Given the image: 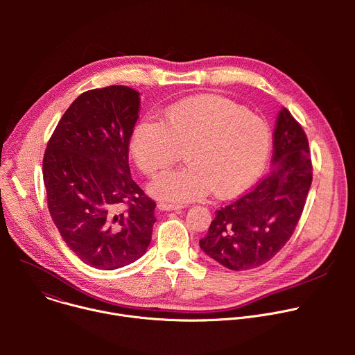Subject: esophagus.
<instances>
[{"instance_id": "esophagus-1", "label": "esophagus", "mask_w": 355, "mask_h": 355, "mask_svg": "<svg viewBox=\"0 0 355 355\" xmlns=\"http://www.w3.org/2000/svg\"><path fill=\"white\" fill-rule=\"evenodd\" d=\"M184 207L182 205H168V204H159L157 205V209L159 211H164V212H168V211H181Z\"/></svg>"}]
</instances>
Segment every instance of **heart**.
Returning a JSON list of instances; mask_svg holds the SVG:
<instances>
[{"label": "heart", "instance_id": "b5f03b06", "mask_svg": "<svg viewBox=\"0 0 355 355\" xmlns=\"http://www.w3.org/2000/svg\"><path fill=\"white\" fill-rule=\"evenodd\" d=\"M184 147L189 166L147 187L151 196L170 205L199 199L212 189L219 198L244 192L267 164L271 132L263 118L232 101L200 95L166 108L162 122L139 121L129 137V155L147 175L168 168Z\"/></svg>", "mask_w": 355, "mask_h": 355}]
</instances>
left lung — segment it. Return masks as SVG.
<instances>
[{"mask_svg": "<svg viewBox=\"0 0 355 355\" xmlns=\"http://www.w3.org/2000/svg\"><path fill=\"white\" fill-rule=\"evenodd\" d=\"M271 173L250 192L216 211L200 250L233 271L257 268L286 244L312 184L308 137L286 108L274 130Z\"/></svg>", "mask_w": 355, "mask_h": 355, "instance_id": "obj_1", "label": "left lung"}]
</instances>
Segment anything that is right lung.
I'll use <instances>...</instances> for the list:
<instances>
[{"mask_svg": "<svg viewBox=\"0 0 355 355\" xmlns=\"http://www.w3.org/2000/svg\"><path fill=\"white\" fill-rule=\"evenodd\" d=\"M139 110L140 94L125 85L83 92L44 151L49 212L67 247L98 270L135 263L153 233L156 202L129 168V137Z\"/></svg>", "mask_w": 355, "mask_h": 355, "instance_id": "right-lung-1", "label": "right lung"}]
</instances>
